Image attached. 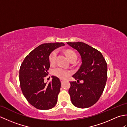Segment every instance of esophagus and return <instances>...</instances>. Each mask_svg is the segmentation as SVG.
<instances>
[{
    "label": "esophagus",
    "instance_id": "esophagus-1",
    "mask_svg": "<svg viewBox=\"0 0 127 127\" xmlns=\"http://www.w3.org/2000/svg\"><path fill=\"white\" fill-rule=\"evenodd\" d=\"M61 83H63V82H64V80H62V79H61Z\"/></svg>",
    "mask_w": 127,
    "mask_h": 127
}]
</instances>
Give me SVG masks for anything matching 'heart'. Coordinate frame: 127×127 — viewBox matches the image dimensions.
<instances>
[{
    "mask_svg": "<svg viewBox=\"0 0 127 127\" xmlns=\"http://www.w3.org/2000/svg\"><path fill=\"white\" fill-rule=\"evenodd\" d=\"M66 53L69 59H70V61L74 59H77V54L74 51L67 50L66 51ZM57 56V51L56 50L52 51L50 53L49 56V62L51 65H53V64L55 63ZM52 73L53 75L61 78V79H65L71 74V72L68 70L62 68L61 67L57 66L52 69Z\"/></svg>",
    "mask_w": 127,
    "mask_h": 127,
    "instance_id": "1",
    "label": "heart"
}]
</instances>
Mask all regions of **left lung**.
I'll use <instances>...</instances> for the list:
<instances>
[{"label": "left lung", "mask_w": 127, "mask_h": 127, "mask_svg": "<svg viewBox=\"0 0 127 127\" xmlns=\"http://www.w3.org/2000/svg\"><path fill=\"white\" fill-rule=\"evenodd\" d=\"M76 50L81 57L82 64L72 77L83 83L70 82L69 93L72 104L85 109L95 104L103 92L106 85L107 66L100 52L82 42H67Z\"/></svg>", "instance_id": "1"}]
</instances>
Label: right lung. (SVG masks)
I'll return each instance as SVG.
<instances>
[{"mask_svg":"<svg viewBox=\"0 0 127 127\" xmlns=\"http://www.w3.org/2000/svg\"><path fill=\"white\" fill-rule=\"evenodd\" d=\"M64 45L63 42L40 45L26 56L21 64L19 73L21 90L29 103L37 109H51L57 102L60 80L53 76L52 82L47 84L44 78L48 74L50 53Z\"/></svg>","mask_w":127,"mask_h":127,"instance_id":"obj_1","label":"right lung"}]
</instances>
